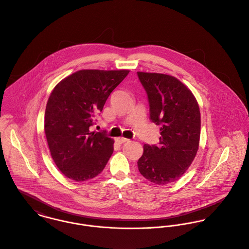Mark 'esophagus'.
Returning <instances> with one entry per match:
<instances>
[{"mask_svg":"<svg viewBox=\"0 0 249 249\" xmlns=\"http://www.w3.org/2000/svg\"><path fill=\"white\" fill-rule=\"evenodd\" d=\"M117 141L120 144H123V143H125V142H128L129 140L127 138H124V137H119V138H117Z\"/></svg>","mask_w":249,"mask_h":249,"instance_id":"obj_1","label":"esophagus"}]
</instances>
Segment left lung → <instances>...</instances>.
<instances>
[{
  "mask_svg": "<svg viewBox=\"0 0 249 249\" xmlns=\"http://www.w3.org/2000/svg\"><path fill=\"white\" fill-rule=\"evenodd\" d=\"M147 91L150 119L160 125L159 145H144L139 172L159 185L178 179L196 157L201 132L198 102L191 90L174 76L137 72Z\"/></svg>",
  "mask_w": 249,
  "mask_h": 249,
  "instance_id": "obj_1",
  "label": "left lung"
}]
</instances>
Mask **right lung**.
I'll return each instance as SVG.
<instances>
[{
	"label": "right lung",
	"mask_w": 249,
	"mask_h": 249,
	"mask_svg": "<svg viewBox=\"0 0 249 249\" xmlns=\"http://www.w3.org/2000/svg\"><path fill=\"white\" fill-rule=\"evenodd\" d=\"M128 73L127 70H82L52 90L45 109L44 131L55 164L69 178H92L107 164L114 140L103 132L90 131L89 126Z\"/></svg>",
	"instance_id": "1"
}]
</instances>
